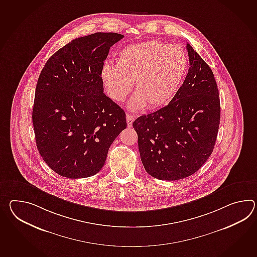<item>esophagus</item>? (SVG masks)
I'll return each mask as SVG.
<instances>
[{
    "label": "esophagus",
    "mask_w": 257,
    "mask_h": 257,
    "mask_svg": "<svg viewBox=\"0 0 257 257\" xmlns=\"http://www.w3.org/2000/svg\"><path fill=\"white\" fill-rule=\"evenodd\" d=\"M135 120V117L133 115L127 113L126 114V121H127V126L128 127H132L133 126V122Z\"/></svg>",
    "instance_id": "1"
}]
</instances>
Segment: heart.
<instances>
[{"mask_svg":"<svg viewBox=\"0 0 257 257\" xmlns=\"http://www.w3.org/2000/svg\"><path fill=\"white\" fill-rule=\"evenodd\" d=\"M188 67V57L182 47L157 40H146L120 50L117 63H106L101 69L108 97L122 102L131 92L132 110L159 108L175 96Z\"/></svg>","mask_w":257,"mask_h":257,"instance_id":"1","label":"heart"}]
</instances>
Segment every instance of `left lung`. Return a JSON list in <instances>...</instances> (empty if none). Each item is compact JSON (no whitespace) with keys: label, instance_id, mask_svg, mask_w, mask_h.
<instances>
[{"label":"left lung","instance_id":"obj_1","mask_svg":"<svg viewBox=\"0 0 257 257\" xmlns=\"http://www.w3.org/2000/svg\"><path fill=\"white\" fill-rule=\"evenodd\" d=\"M186 49L190 67L175 96L165 107L133 123L145 170L163 181L189 177L205 164L220 121L214 74L189 43Z\"/></svg>","mask_w":257,"mask_h":257}]
</instances>
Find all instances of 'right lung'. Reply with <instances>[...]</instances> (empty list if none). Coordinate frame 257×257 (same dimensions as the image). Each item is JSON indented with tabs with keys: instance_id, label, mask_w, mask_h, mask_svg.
<instances>
[{
	"instance_id": "right-lung-1",
	"label": "right lung",
	"mask_w": 257,
	"mask_h": 257,
	"mask_svg": "<svg viewBox=\"0 0 257 257\" xmlns=\"http://www.w3.org/2000/svg\"><path fill=\"white\" fill-rule=\"evenodd\" d=\"M122 38L97 32L74 39L40 73L32 111L36 144L47 165L63 177L95 175L126 128L125 112L103 93L100 76L110 47Z\"/></svg>"
}]
</instances>
